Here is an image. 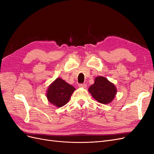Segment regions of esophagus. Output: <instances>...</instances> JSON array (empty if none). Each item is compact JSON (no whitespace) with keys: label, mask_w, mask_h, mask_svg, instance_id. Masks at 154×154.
<instances>
[{"label":"esophagus","mask_w":154,"mask_h":154,"mask_svg":"<svg viewBox=\"0 0 154 154\" xmlns=\"http://www.w3.org/2000/svg\"><path fill=\"white\" fill-rule=\"evenodd\" d=\"M78 86L82 88H85L87 87V84H85V83H82V84H79Z\"/></svg>","instance_id":"1"}]
</instances>
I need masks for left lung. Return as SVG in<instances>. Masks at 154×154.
Instances as JSON below:
<instances>
[{"label": "left lung", "mask_w": 154, "mask_h": 154, "mask_svg": "<svg viewBox=\"0 0 154 154\" xmlns=\"http://www.w3.org/2000/svg\"><path fill=\"white\" fill-rule=\"evenodd\" d=\"M88 92L97 102L101 104L110 103L117 94V88L114 83L103 76H97L94 83L88 88Z\"/></svg>", "instance_id": "8db88e82"}]
</instances>
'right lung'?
Segmentation results:
<instances>
[{"label": "right lung", "mask_w": 154, "mask_h": 154, "mask_svg": "<svg viewBox=\"0 0 154 154\" xmlns=\"http://www.w3.org/2000/svg\"><path fill=\"white\" fill-rule=\"evenodd\" d=\"M75 90V88L62 78H57L48 87L46 97L51 104L59 108L68 103Z\"/></svg>", "instance_id": "add662e5"}]
</instances>
